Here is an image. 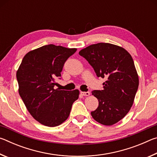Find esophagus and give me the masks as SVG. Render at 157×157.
Listing matches in <instances>:
<instances>
[{
    "mask_svg": "<svg viewBox=\"0 0 157 157\" xmlns=\"http://www.w3.org/2000/svg\"><path fill=\"white\" fill-rule=\"evenodd\" d=\"M81 94L84 96H88V95H90V92L86 91V92H81Z\"/></svg>",
    "mask_w": 157,
    "mask_h": 157,
    "instance_id": "obj_1",
    "label": "esophagus"
}]
</instances>
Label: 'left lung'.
Wrapping results in <instances>:
<instances>
[{"instance_id": "1", "label": "left lung", "mask_w": 157, "mask_h": 157, "mask_svg": "<svg viewBox=\"0 0 157 157\" xmlns=\"http://www.w3.org/2000/svg\"><path fill=\"white\" fill-rule=\"evenodd\" d=\"M98 78H105L103 90L92 95L99 105L91 114L104 125H112L123 118L134 102L139 87V76L131 55L123 48L108 43L93 44L81 50Z\"/></svg>"}]
</instances>
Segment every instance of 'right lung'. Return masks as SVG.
I'll return each instance as SVG.
<instances>
[{
    "label": "right lung",
    "instance_id": "right-lung-1",
    "mask_svg": "<svg viewBox=\"0 0 157 157\" xmlns=\"http://www.w3.org/2000/svg\"><path fill=\"white\" fill-rule=\"evenodd\" d=\"M76 48L46 45L30 51L17 72L18 93L36 121L48 127H56L68 118L79 91L55 89V79H61L66 61Z\"/></svg>",
    "mask_w": 157,
    "mask_h": 157
}]
</instances>
